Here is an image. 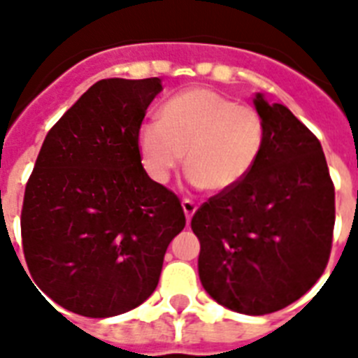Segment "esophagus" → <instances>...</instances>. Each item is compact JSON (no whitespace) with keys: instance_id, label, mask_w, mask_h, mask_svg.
<instances>
[{"instance_id":"obj_1","label":"esophagus","mask_w":358,"mask_h":358,"mask_svg":"<svg viewBox=\"0 0 358 358\" xmlns=\"http://www.w3.org/2000/svg\"><path fill=\"white\" fill-rule=\"evenodd\" d=\"M182 207H184L185 218H187V220H191L194 213H196V203H194L193 200H189V198H185V200H182Z\"/></svg>"}]
</instances>
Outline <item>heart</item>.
I'll use <instances>...</instances> for the list:
<instances>
[{
	"label": "heart",
	"mask_w": 358,
	"mask_h": 358,
	"mask_svg": "<svg viewBox=\"0 0 358 358\" xmlns=\"http://www.w3.org/2000/svg\"><path fill=\"white\" fill-rule=\"evenodd\" d=\"M264 145V120L251 105L194 87L173 96L158 110V122L138 134L143 169L167 184L184 164L189 180L211 193L236 187L257 165Z\"/></svg>",
	"instance_id": "1"
}]
</instances>
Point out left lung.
Here are the masks:
<instances>
[{"label": "left lung", "instance_id": "obj_1", "mask_svg": "<svg viewBox=\"0 0 358 358\" xmlns=\"http://www.w3.org/2000/svg\"><path fill=\"white\" fill-rule=\"evenodd\" d=\"M264 145L236 187L194 213L203 289L225 308L267 315L322 276L335 225V187L322 145L287 107L255 98Z\"/></svg>", "mask_w": 358, "mask_h": 358}]
</instances>
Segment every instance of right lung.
Instances as JSON below:
<instances>
[{
  "label": "right lung",
  "mask_w": 358,
  "mask_h": 358,
  "mask_svg": "<svg viewBox=\"0 0 358 358\" xmlns=\"http://www.w3.org/2000/svg\"><path fill=\"white\" fill-rule=\"evenodd\" d=\"M160 78L100 80L54 123L27 182L21 238L36 286L72 313L105 318L152 295L185 227L180 198L138 151Z\"/></svg>",
  "instance_id": "add662e5"
}]
</instances>
